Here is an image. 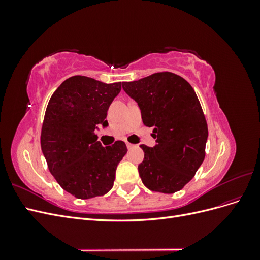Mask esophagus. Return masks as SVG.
I'll list each match as a JSON object with an SVG mask.
<instances>
[{
  "mask_svg": "<svg viewBox=\"0 0 260 260\" xmlns=\"http://www.w3.org/2000/svg\"><path fill=\"white\" fill-rule=\"evenodd\" d=\"M125 144H127V147H128V149H131V148H133V147L136 146V145H133V144L129 143V142H127V143H125Z\"/></svg>",
  "mask_w": 260,
  "mask_h": 260,
  "instance_id": "1",
  "label": "esophagus"
}]
</instances>
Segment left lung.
<instances>
[{
	"label": "left lung",
	"mask_w": 260,
	"mask_h": 260,
	"mask_svg": "<svg viewBox=\"0 0 260 260\" xmlns=\"http://www.w3.org/2000/svg\"><path fill=\"white\" fill-rule=\"evenodd\" d=\"M122 89L135 100L143 123L153 127L156 145H140L144 159L138 169L143 184L160 193L180 191L205 158L207 122L191 84L172 73H157Z\"/></svg>",
	"instance_id": "1"
}]
</instances>
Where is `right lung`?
Masks as SVG:
<instances>
[{"label":"right lung","mask_w":260,"mask_h":260,"mask_svg":"<svg viewBox=\"0 0 260 260\" xmlns=\"http://www.w3.org/2000/svg\"><path fill=\"white\" fill-rule=\"evenodd\" d=\"M121 82L104 83L74 76L53 93L46 107L41 148L51 174L77 199L106 194L113 187L118 164L127 153L122 141L102 146L95 130L105 119Z\"/></svg>","instance_id":"add662e5"}]
</instances>
